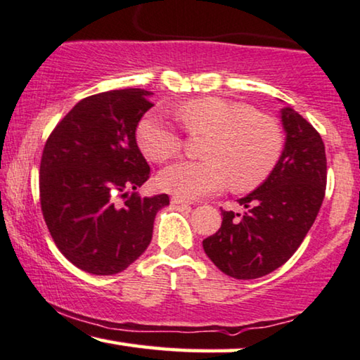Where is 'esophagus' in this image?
<instances>
[{
  "label": "esophagus",
  "mask_w": 360,
  "mask_h": 360,
  "mask_svg": "<svg viewBox=\"0 0 360 360\" xmlns=\"http://www.w3.org/2000/svg\"><path fill=\"white\" fill-rule=\"evenodd\" d=\"M170 201H172V205H181V206H188V205H191L188 200L181 198V196H176V195L172 196Z\"/></svg>",
  "instance_id": "esophagus-1"
}]
</instances>
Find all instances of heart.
Segmentation results:
<instances>
[{
	"label": "heart",
	"mask_w": 360,
	"mask_h": 360,
	"mask_svg": "<svg viewBox=\"0 0 360 360\" xmlns=\"http://www.w3.org/2000/svg\"><path fill=\"white\" fill-rule=\"evenodd\" d=\"M175 116L190 134H210L208 160H179L159 175L164 190L185 200L213 195L226 185L245 191L272 174L282 154L283 134L272 116L249 105L224 98H195L180 105ZM141 150L154 162L179 154L181 134L159 112H150L137 126Z\"/></svg>",
	"instance_id": "obj_1"
}]
</instances>
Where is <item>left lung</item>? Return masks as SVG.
Returning <instances> with one entry per match:
<instances>
[{
    "label": "left lung",
    "instance_id": "left-lung-1",
    "mask_svg": "<svg viewBox=\"0 0 360 360\" xmlns=\"http://www.w3.org/2000/svg\"><path fill=\"white\" fill-rule=\"evenodd\" d=\"M280 117L287 137L272 174L238 200L243 213L221 210V228L203 240L211 262L233 278H259L283 265L321 208L328 174L321 136L293 108H282Z\"/></svg>",
    "mask_w": 360,
    "mask_h": 360
}]
</instances>
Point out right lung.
Returning <instances> with one entry per match:
<instances>
[{
	"label": "right lung",
	"mask_w": 360,
	"mask_h": 360,
	"mask_svg": "<svg viewBox=\"0 0 360 360\" xmlns=\"http://www.w3.org/2000/svg\"><path fill=\"white\" fill-rule=\"evenodd\" d=\"M141 88L98 93L78 101L44 146L39 191L58 250L95 275L126 270L147 249L157 211L169 196L141 198L150 167L136 127L150 110Z\"/></svg>",
	"instance_id": "add662e5"
}]
</instances>
